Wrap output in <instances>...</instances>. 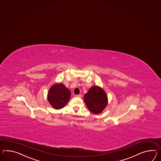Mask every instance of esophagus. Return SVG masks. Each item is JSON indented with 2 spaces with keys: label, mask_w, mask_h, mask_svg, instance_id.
<instances>
[{
  "label": "esophagus",
  "mask_w": 161,
  "mask_h": 161,
  "mask_svg": "<svg viewBox=\"0 0 161 161\" xmlns=\"http://www.w3.org/2000/svg\"><path fill=\"white\" fill-rule=\"evenodd\" d=\"M75 97H79V98H81V97H82V95L81 94L76 95H75Z\"/></svg>",
  "instance_id": "34e87169"
}]
</instances>
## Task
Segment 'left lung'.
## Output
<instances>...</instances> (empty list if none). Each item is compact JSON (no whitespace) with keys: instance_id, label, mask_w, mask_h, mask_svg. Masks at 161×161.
<instances>
[{"instance_id":"1","label":"left lung","mask_w":161,"mask_h":161,"mask_svg":"<svg viewBox=\"0 0 161 161\" xmlns=\"http://www.w3.org/2000/svg\"><path fill=\"white\" fill-rule=\"evenodd\" d=\"M84 100L88 109L95 114L101 113L108 102L106 92L101 87L97 86L91 87L84 95Z\"/></svg>"}]
</instances>
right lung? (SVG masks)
I'll return each instance as SVG.
<instances>
[{
	"label": "right lung",
	"mask_w": 161,
	"mask_h": 161,
	"mask_svg": "<svg viewBox=\"0 0 161 161\" xmlns=\"http://www.w3.org/2000/svg\"><path fill=\"white\" fill-rule=\"evenodd\" d=\"M71 91L62 83L52 86L47 93V100L55 109H60L69 102Z\"/></svg>",
	"instance_id": "add662e5"
}]
</instances>
